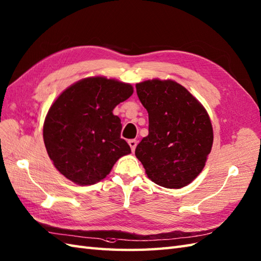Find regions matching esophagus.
Instances as JSON below:
<instances>
[{
  "instance_id": "1",
  "label": "esophagus",
  "mask_w": 261,
  "mask_h": 261,
  "mask_svg": "<svg viewBox=\"0 0 261 261\" xmlns=\"http://www.w3.org/2000/svg\"><path fill=\"white\" fill-rule=\"evenodd\" d=\"M128 143H129L130 148H131L132 152H133V151L136 150V147H137V144H138V141H137V140H133V139H132V140H129V141H128Z\"/></svg>"
}]
</instances>
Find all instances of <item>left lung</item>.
<instances>
[{
  "label": "left lung",
  "instance_id": "left-lung-1",
  "mask_svg": "<svg viewBox=\"0 0 261 261\" xmlns=\"http://www.w3.org/2000/svg\"><path fill=\"white\" fill-rule=\"evenodd\" d=\"M149 114V135L136 148L148 178L169 189L195 180L213 148L214 130L207 110L172 80L152 79L136 84Z\"/></svg>",
  "mask_w": 261,
  "mask_h": 261
}]
</instances>
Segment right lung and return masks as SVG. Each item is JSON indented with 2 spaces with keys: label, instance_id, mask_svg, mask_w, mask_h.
Masks as SVG:
<instances>
[{
  "label": "right lung",
  "instance_id": "add662e5",
  "mask_svg": "<svg viewBox=\"0 0 261 261\" xmlns=\"http://www.w3.org/2000/svg\"><path fill=\"white\" fill-rule=\"evenodd\" d=\"M133 87L116 79L91 76L66 88L52 103L43 124L47 154L57 170L80 186L99 182L121 156L131 153L120 138L121 120L113 114Z\"/></svg>",
  "mask_w": 261,
  "mask_h": 261
}]
</instances>
